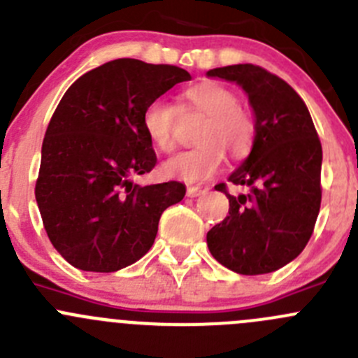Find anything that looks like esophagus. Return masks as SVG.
I'll list each match as a JSON object with an SVG mask.
<instances>
[{
  "label": "esophagus",
  "instance_id": "1",
  "mask_svg": "<svg viewBox=\"0 0 358 358\" xmlns=\"http://www.w3.org/2000/svg\"><path fill=\"white\" fill-rule=\"evenodd\" d=\"M201 194H204V189H201V187H187V196L189 197H197Z\"/></svg>",
  "mask_w": 358,
  "mask_h": 358
}]
</instances>
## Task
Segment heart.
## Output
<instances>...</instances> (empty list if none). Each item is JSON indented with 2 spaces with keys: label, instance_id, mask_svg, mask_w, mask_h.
Listing matches in <instances>:
<instances>
[{
  "label": "heart",
  "instance_id": "b5f03b06",
  "mask_svg": "<svg viewBox=\"0 0 358 358\" xmlns=\"http://www.w3.org/2000/svg\"><path fill=\"white\" fill-rule=\"evenodd\" d=\"M180 112L194 110L204 115L196 134L194 148L169 159L162 173L169 178L203 182L218 171L225 154L232 161H243L252 154L257 141V120L252 112L239 106V98L229 87L217 82H203L182 92ZM176 108L162 99H154L143 110L141 124L145 134L157 150L175 148Z\"/></svg>",
  "mask_w": 358,
  "mask_h": 358
}]
</instances>
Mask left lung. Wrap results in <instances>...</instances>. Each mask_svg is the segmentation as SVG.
Masks as SVG:
<instances>
[{
	"instance_id": "8db88e82",
	"label": "left lung",
	"mask_w": 358,
	"mask_h": 358,
	"mask_svg": "<svg viewBox=\"0 0 358 358\" xmlns=\"http://www.w3.org/2000/svg\"><path fill=\"white\" fill-rule=\"evenodd\" d=\"M208 76L236 82L248 94L257 141L229 176L250 194L234 197L229 215L206 234L211 255L239 275H266L296 259L313 234L322 203V143L306 103L292 87L255 64L215 68Z\"/></svg>"
}]
</instances>
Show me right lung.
<instances>
[{
  "mask_svg": "<svg viewBox=\"0 0 358 358\" xmlns=\"http://www.w3.org/2000/svg\"><path fill=\"white\" fill-rule=\"evenodd\" d=\"M185 69L115 59L80 76L59 101L41 147L34 187L54 248L82 271L113 273L154 245L166 208L180 203V182L136 185L157 164L141 117Z\"/></svg>",
  "mask_w": 358,
  "mask_h": 358,
  "instance_id": "obj_1",
  "label": "right lung"
}]
</instances>
